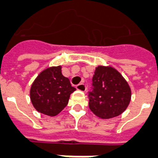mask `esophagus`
<instances>
[{"instance_id": "esophagus-1", "label": "esophagus", "mask_w": 158, "mask_h": 158, "mask_svg": "<svg viewBox=\"0 0 158 158\" xmlns=\"http://www.w3.org/2000/svg\"><path fill=\"white\" fill-rule=\"evenodd\" d=\"M76 89L78 90L82 91V92H85V90H86V86H85V84H79L76 86Z\"/></svg>"}]
</instances>
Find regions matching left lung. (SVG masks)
Here are the masks:
<instances>
[{
  "mask_svg": "<svg viewBox=\"0 0 158 158\" xmlns=\"http://www.w3.org/2000/svg\"><path fill=\"white\" fill-rule=\"evenodd\" d=\"M92 82L89 106L96 116L112 118L126 110L131 100V89L118 71L111 66H98Z\"/></svg>",
  "mask_w": 158,
  "mask_h": 158,
  "instance_id": "left-lung-1",
  "label": "left lung"
}]
</instances>
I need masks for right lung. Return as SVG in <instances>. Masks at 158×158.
<instances>
[{"label": "right lung", "mask_w": 158, "mask_h": 158, "mask_svg": "<svg viewBox=\"0 0 158 158\" xmlns=\"http://www.w3.org/2000/svg\"><path fill=\"white\" fill-rule=\"evenodd\" d=\"M61 66H53L40 72L31 85L30 96L39 113L56 116L65 108L72 93L76 90L62 74Z\"/></svg>", "instance_id": "add662e5"}]
</instances>
